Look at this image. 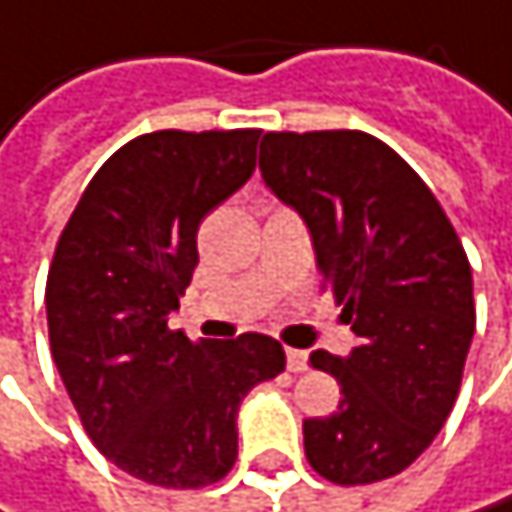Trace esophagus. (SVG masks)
I'll return each mask as SVG.
<instances>
[{
  "mask_svg": "<svg viewBox=\"0 0 512 512\" xmlns=\"http://www.w3.org/2000/svg\"><path fill=\"white\" fill-rule=\"evenodd\" d=\"M306 360H309L306 351L288 348V369H291V372H306Z\"/></svg>",
  "mask_w": 512,
  "mask_h": 512,
  "instance_id": "34e87169",
  "label": "esophagus"
}]
</instances>
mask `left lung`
Masks as SVG:
<instances>
[{
	"instance_id": "1",
	"label": "left lung",
	"mask_w": 512,
	"mask_h": 512,
	"mask_svg": "<svg viewBox=\"0 0 512 512\" xmlns=\"http://www.w3.org/2000/svg\"><path fill=\"white\" fill-rule=\"evenodd\" d=\"M261 173L306 218L324 291L360 336L345 360L309 357L342 399L303 423L306 459L339 486L396 477L462 387L477 324L462 239L417 170L366 131H267Z\"/></svg>"
}]
</instances>
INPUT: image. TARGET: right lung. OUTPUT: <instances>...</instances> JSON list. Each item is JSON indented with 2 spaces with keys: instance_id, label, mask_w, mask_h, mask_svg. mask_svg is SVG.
<instances>
[{
  "instance_id": "add662e5",
  "label": "right lung",
  "mask_w": 512,
  "mask_h": 512,
  "mask_svg": "<svg viewBox=\"0 0 512 512\" xmlns=\"http://www.w3.org/2000/svg\"><path fill=\"white\" fill-rule=\"evenodd\" d=\"M258 128L149 131L80 194L47 273L50 354L92 444L161 489H200L236 462L245 393L285 372L261 333L191 342L167 327L197 267V227L254 170Z\"/></svg>"
}]
</instances>
